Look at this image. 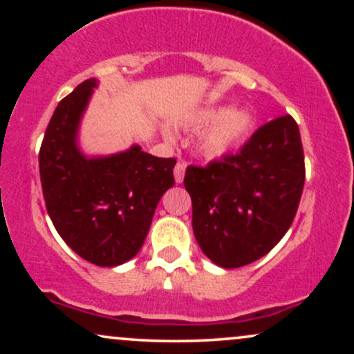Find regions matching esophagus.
Returning <instances> with one entry per match:
<instances>
[{"label": "esophagus", "mask_w": 354, "mask_h": 354, "mask_svg": "<svg viewBox=\"0 0 354 354\" xmlns=\"http://www.w3.org/2000/svg\"><path fill=\"white\" fill-rule=\"evenodd\" d=\"M185 171H186V165L176 163V166H174V180H176V183H183V180H185Z\"/></svg>", "instance_id": "obj_1"}]
</instances>
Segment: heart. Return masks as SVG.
I'll return each mask as SVG.
<instances>
[{
    "mask_svg": "<svg viewBox=\"0 0 354 354\" xmlns=\"http://www.w3.org/2000/svg\"><path fill=\"white\" fill-rule=\"evenodd\" d=\"M213 120L215 123L206 129L200 141L201 151L211 158L228 153L239 141L245 140V136L253 128V115L248 109L226 111V108L223 106L201 109L188 121V126L193 129H200Z\"/></svg>",
    "mask_w": 354,
    "mask_h": 354,
    "instance_id": "heart-1",
    "label": "heart"
}]
</instances>
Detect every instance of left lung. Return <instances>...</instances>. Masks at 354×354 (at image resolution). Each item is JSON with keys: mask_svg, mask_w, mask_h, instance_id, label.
Wrapping results in <instances>:
<instances>
[{"mask_svg": "<svg viewBox=\"0 0 354 354\" xmlns=\"http://www.w3.org/2000/svg\"><path fill=\"white\" fill-rule=\"evenodd\" d=\"M303 186L301 136L290 115L256 129L238 154L188 166L185 188L201 251L221 268L263 258L290 230Z\"/></svg>", "mask_w": 354, "mask_h": 354, "instance_id": "8db88e82", "label": "left lung"}]
</instances>
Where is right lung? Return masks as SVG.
<instances>
[{"label":"right lung","mask_w":354,"mask_h":354,"mask_svg":"<svg viewBox=\"0 0 354 354\" xmlns=\"http://www.w3.org/2000/svg\"><path fill=\"white\" fill-rule=\"evenodd\" d=\"M98 81L89 78L53 113L39 149L44 203L63 241L96 266L129 261L143 246L161 196L174 185V158H156L141 146L88 158L76 138Z\"/></svg>","instance_id":"obj_1"}]
</instances>
